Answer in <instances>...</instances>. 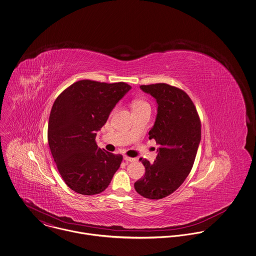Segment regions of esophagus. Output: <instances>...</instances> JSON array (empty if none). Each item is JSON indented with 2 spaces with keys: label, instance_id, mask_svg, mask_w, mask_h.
I'll return each mask as SVG.
<instances>
[{
  "label": "esophagus",
  "instance_id": "34e87169",
  "mask_svg": "<svg viewBox=\"0 0 256 256\" xmlns=\"http://www.w3.org/2000/svg\"><path fill=\"white\" fill-rule=\"evenodd\" d=\"M124 161H126V162H134V161H136V158H130V157H128V156H124Z\"/></svg>",
  "mask_w": 256,
  "mask_h": 256
}]
</instances>
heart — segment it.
<instances>
[{"label": "heart", "instance_id": "obj_1", "mask_svg": "<svg viewBox=\"0 0 256 256\" xmlns=\"http://www.w3.org/2000/svg\"><path fill=\"white\" fill-rule=\"evenodd\" d=\"M146 106H149L146 101L140 100V99L134 100V101L132 102V111H134V110H136V109H140V108H143V107H146Z\"/></svg>", "mask_w": 256, "mask_h": 256}]
</instances>
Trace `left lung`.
I'll list each match as a JSON object with an SVG mask.
<instances>
[{"mask_svg":"<svg viewBox=\"0 0 256 256\" xmlns=\"http://www.w3.org/2000/svg\"><path fill=\"white\" fill-rule=\"evenodd\" d=\"M140 89L158 104L149 140H155L159 148L153 163L140 159L145 174L134 182V188L145 198H164L180 186L192 170L201 140V122L184 90L166 84L140 86Z\"/></svg>","mask_w":256,"mask_h":256,"instance_id":"left-lung-1","label":"left lung"}]
</instances>
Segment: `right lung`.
Returning a JSON list of instances; mask_svg holds the SVG:
<instances>
[{
    "mask_svg": "<svg viewBox=\"0 0 256 256\" xmlns=\"http://www.w3.org/2000/svg\"><path fill=\"white\" fill-rule=\"evenodd\" d=\"M132 87L124 82L80 80L55 100L48 124V143L66 186L84 196L104 192L122 161L97 146L98 132L116 104Z\"/></svg>",
    "mask_w": 256,
    "mask_h": 256,
    "instance_id": "right-lung-1",
    "label": "right lung"
}]
</instances>
